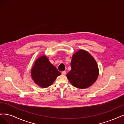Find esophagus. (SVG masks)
<instances>
[{
	"mask_svg": "<svg viewBox=\"0 0 124 124\" xmlns=\"http://www.w3.org/2000/svg\"><path fill=\"white\" fill-rule=\"evenodd\" d=\"M62 74L63 75H65V74H66V71H62Z\"/></svg>",
	"mask_w": 124,
	"mask_h": 124,
	"instance_id": "obj_1",
	"label": "esophagus"
}]
</instances>
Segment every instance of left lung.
Listing matches in <instances>:
<instances>
[{"instance_id": "1", "label": "left lung", "mask_w": 124, "mask_h": 124, "mask_svg": "<svg viewBox=\"0 0 124 124\" xmlns=\"http://www.w3.org/2000/svg\"><path fill=\"white\" fill-rule=\"evenodd\" d=\"M71 69L66 75L74 86L89 87L96 80L99 74L97 64L88 52L80 49L75 53L70 62Z\"/></svg>"}]
</instances>
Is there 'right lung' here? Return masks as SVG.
<instances>
[{
	"instance_id": "add662e5",
	"label": "right lung",
	"mask_w": 124,
	"mask_h": 124,
	"mask_svg": "<svg viewBox=\"0 0 124 124\" xmlns=\"http://www.w3.org/2000/svg\"><path fill=\"white\" fill-rule=\"evenodd\" d=\"M31 74L37 85L46 88L53 83L61 73L49 62L46 55H42L35 61Z\"/></svg>"
}]
</instances>
